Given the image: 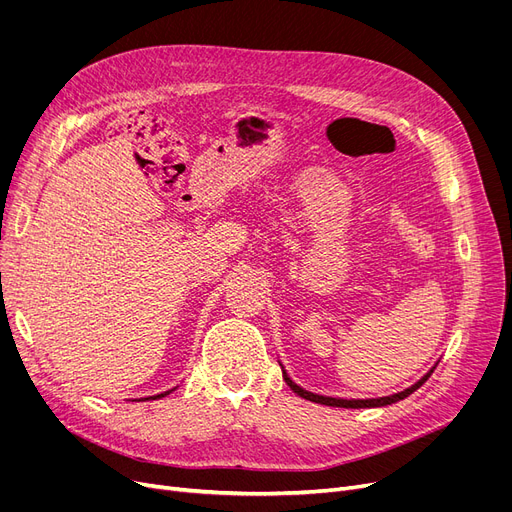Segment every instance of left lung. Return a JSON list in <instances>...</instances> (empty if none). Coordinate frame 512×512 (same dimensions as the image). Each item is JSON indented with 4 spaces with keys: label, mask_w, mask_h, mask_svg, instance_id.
Listing matches in <instances>:
<instances>
[{
    "label": "left lung",
    "mask_w": 512,
    "mask_h": 512,
    "mask_svg": "<svg viewBox=\"0 0 512 512\" xmlns=\"http://www.w3.org/2000/svg\"><path fill=\"white\" fill-rule=\"evenodd\" d=\"M436 365H438V363H436ZM436 365H434L432 369H429L419 382H415V384H413V386H409L407 390L396 392V394H390V396H380V398H334V396L315 394V392H309V390L301 388L297 382H292V380H290V375L286 373V369H284V367H282V375H284L286 384H288L294 392H297L301 398H305V400L319 402V405H326V407H340V409H373V407H386V405H392V402H398V400H402V398H407L409 394H413L417 388H421V386L427 382L429 375L434 373Z\"/></svg>",
    "instance_id": "8db88e82"
}]
</instances>
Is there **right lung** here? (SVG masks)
Instances as JSON below:
<instances>
[{
    "label": "right lung",
    "instance_id": "1",
    "mask_svg": "<svg viewBox=\"0 0 512 512\" xmlns=\"http://www.w3.org/2000/svg\"><path fill=\"white\" fill-rule=\"evenodd\" d=\"M172 390H176V388H172ZM172 390H168V392H161V394H155V396H147V398H139V400H157V398H164L166 394H170Z\"/></svg>",
    "mask_w": 512,
    "mask_h": 512
}]
</instances>
